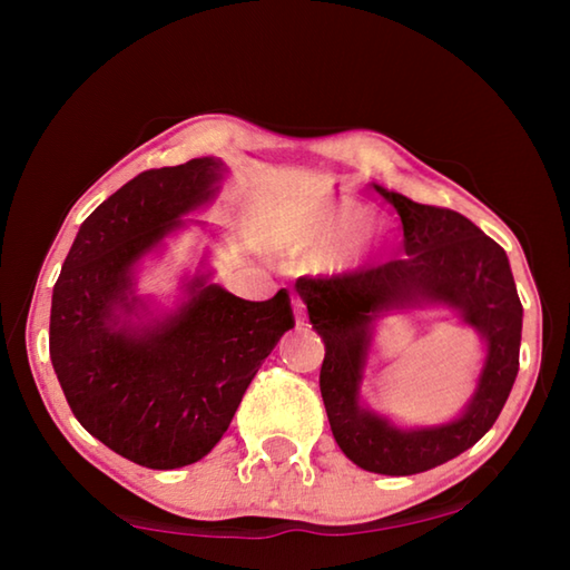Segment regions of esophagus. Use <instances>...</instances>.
<instances>
[{
  "mask_svg": "<svg viewBox=\"0 0 570 570\" xmlns=\"http://www.w3.org/2000/svg\"><path fill=\"white\" fill-rule=\"evenodd\" d=\"M292 306H294V316H296V324L302 326L304 322H306V306H304V302L298 296H294L292 298Z\"/></svg>",
  "mask_w": 570,
  "mask_h": 570,
  "instance_id": "esophagus-1",
  "label": "esophagus"
}]
</instances>
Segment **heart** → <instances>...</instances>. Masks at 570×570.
<instances>
[{
    "instance_id": "b5f03b06",
    "label": "heart",
    "mask_w": 570,
    "mask_h": 570,
    "mask_svg": "<svg viewBox=\"0 0 570 570\" xmlns=\"http://www.w3.org/2000/svg\"><path fill=\"white\" fill-rule=\"evenodd\" d=\"M364 226L366 214L352 204H312L298 208L292 228L276 236L274 246L288 254L326 256Z\"/></svg>"
}]
</instances>
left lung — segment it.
<instances>
[{"label":"left lung","instance_id":"obj_1","mask_svg":"<svg viewBox=\"0 0 570 570\" xmlns=\"http://www.w3.org/2000/svg\"><path fill=\"white\" fill-rule=\"evenodd\" d=\"M377 190L400 214L407 256L346 274L302 276L296 292L324 340L320 387L336 445L362 470L414 475L458 458L495 424L518 374L523 304L505 250L472 220L458 210L414 204L402 193ZM428 303L455 307L479 330L487 364L460 419L400 431L358 400L371 322L384 311Z\"/></svg>","mask_w":570,"mask_h":570}]
</instances>
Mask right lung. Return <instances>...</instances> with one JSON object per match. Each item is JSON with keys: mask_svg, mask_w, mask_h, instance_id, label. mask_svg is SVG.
<instances>
[{"mask_svg": "<svg viewBox=\"0 0 570 570\" xmlns=\"http://www.w3.org/2000/svg\"><path fill=\"white\" fill-rule=\"evenodd\" d=\"M224 163L193 158L125 183L85 218L52 292L50 360L72 414L153 470L198 462L224 438L250 380L294 326L282 288L246 302L200 274L160 322H132L135 266L214 198Z\"/></svg>", "mask_w": 570, "mask_h": 570, "instance_id": "obj_1", "label": "right lung"}]
</instances>
